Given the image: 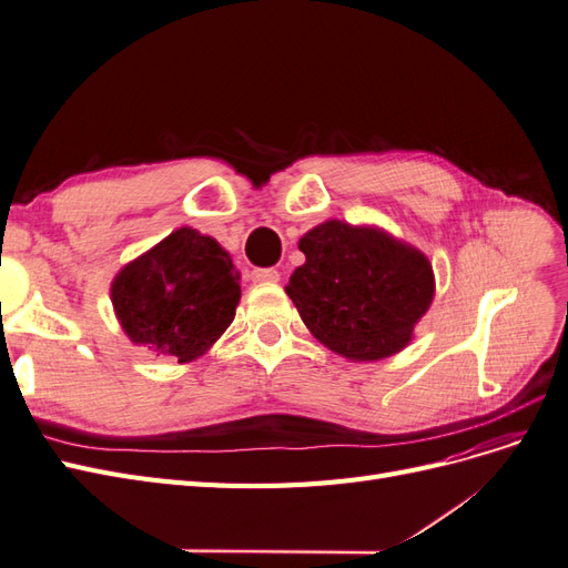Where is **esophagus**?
<instances>
[{
  "label": "esophagus",
  "mask_w": 568,
  "mask_h": 568,
  "mask_svg": "<svg viewBox=\"0 0 568 568\" xmlns=\"http://www.w3.org/2000/svg\"><path fill=\"white\" fill-rule=\"evenodd\" d=\"M251 280L257 282V284H274V282H280V272L272 270V267H267V270H253L251 272Z\"/></svg>",
  "instance_id": "esophagus-1"
}]
</instances>
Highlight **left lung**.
<instances>
[{
	"label": "left lung",
	"mask_w": 568,
	"mask_h": 568,
	"mask_svg": "<svg viewBox=\"0 0 568 568\" xmlns=\"http://www.w3.org/2000/svg\"><path fill=\"white\" fill-rule=\"evenodd\" d=\"M305 263L286 294L303 324L351 363H376L409 346L436 296L428 257L376 225L326 220L298 239Z\"/></svg>",
	"instance_id": "1"
}]
</instances>
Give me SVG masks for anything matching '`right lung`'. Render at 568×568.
Returning a JSON list of instances; mask_svg holds the SVG:
<instances>
[{
  "label": "right lung",
  "mask_w": 568,
  "mask_h": 568,
  "mask_svg": "<svg viewBox=\"0 0 568 568\" xmlns=\"http://www.w3.org/2000/svg\"><path fill=\"white\" fill-rule=\"evenodd\" d=\"M242 274L213 236L194 227L170 232L111 282L120 329L151 353L194 363L236 315Z\"/></svg>",
  "instance_id": "right-lung-1"
}]
</instances>
